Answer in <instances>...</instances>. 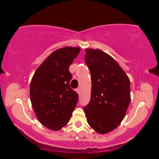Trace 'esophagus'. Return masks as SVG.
<instances>
[{
    "instance_id": "obj_1",
    "label": "esophagus",
    "mask_w": 159,
    "mask_h": 159,
    "mask_svg": "<svg viewBox=\"0 0 159 159\" xmlns=\"http://www.w3.org/2000/svg\"><path fill=\"white\" fill-rule=\"evenodd\" d=\"M76 93L79 94V95H80V88H77V89H76Z\"/></svg>"
}]
</instances>
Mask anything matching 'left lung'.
Listing matches in <instances>:
<instances>
[{
    "label": "left lung",
    "mask_w": 159,
    "mask_h": 159,
    "mask_svg": "<svg viewBox=\"0 0 159 159\" xmlns=\"http://www.w3.org/2000/svg\"><path fill=\"white\" fill-rule=\"evenodd\" d=\"M92 81L90 103L84 107L88 124L99 134L114 130L130 102V83L114 58L99 49H85Z\"/></svg>",
    "instance_id": "1"
}]
</instances>
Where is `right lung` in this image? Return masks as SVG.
Instances as JSON below:
<instances>
[{"label": "right lung", "mask_w": 159, "mask_h": 159, "mask_svg": "<svg viewBox=\"0 0 159 159\" xmlns=\"http://www.w3.org/2000/svg\"><path fill=\"white\" fill-rule=\"evenodd\" d=\"M80 51L65 47L54 51L36 70L30 83V98L39 121L51 130H60L72 116L79 95L69 87V67Z\"/></svg>", "instance_id": "obj_1"}]
</instances>
